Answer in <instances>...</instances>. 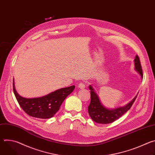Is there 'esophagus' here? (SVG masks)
<instances>
[{
  "mask_svg": "<svg viewBox=\"0 0 155 155\" xmlns=\"http://www.w3.org/2000/svg\"><path fill=\"white\" fill-rule=\"evenodd\" d=\"M78 87H80V89H84V88H85V84L83 83H80L78 85Z\"/></svg>",
  "mask_w": 155,
  "mask_h": 155,
  "instance_id": "obj_1",
  "label": "esophagus"
}]
</instances>
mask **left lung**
<instances>
[{
	"instance_id": "left-lung-1",
	"label": "left lung",
	"mask_w": 155,
	"mask_h": 155,
	"mask_svg": "<svg viewBox=\"0 0 155 155\" xmlns=\"http://www.w3.org/2000/svg\"><path fill=\"white\" fill-rule=\"evenodd\" d=\"M134 61L135 71L140 75L141 78H142V69L139 58L137 55L136 56ZM89 89L91 90V102L89 106H88V113H89L90 117L94 121L99 124L110 123L120 118L130 109L132 104L134 102L138 94H137L133 99L126 105L110 109L105 107L101 103L98 95L91 85L89 86Z\"/></svg>"
}]
</instances>
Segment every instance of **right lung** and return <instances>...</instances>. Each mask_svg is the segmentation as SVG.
I'll use <instances>...</instances> for the list:
<instances>
[{"label": "right lung", "instance_id": "obj_1", "mask_svg": "<svg viewBox=\"0 0 155 155\" xmlns=\"http://www.w3.org/2000/svg\"><path fill=\"white\" fill-rule=\"evenodd\" d=\"M13 92L16 100L24 111L29 115L41 119L53 117L59 110L65 100L74 90L75 86L63 87L46 96L35 98H25L16 91L13 79Z\"/></svg>", "mask_w": 155, "mask_h": 155}]
</instances>
